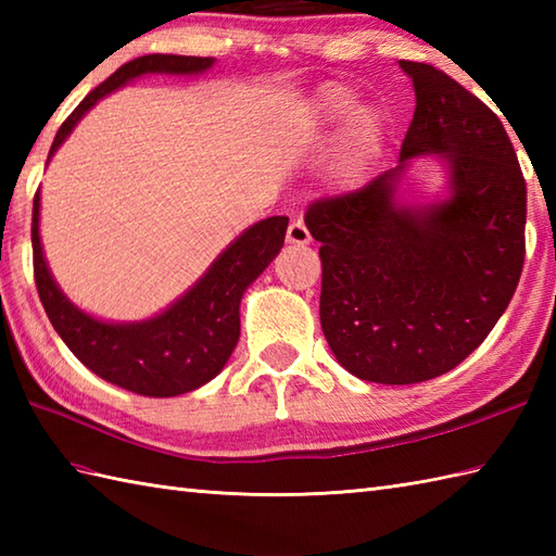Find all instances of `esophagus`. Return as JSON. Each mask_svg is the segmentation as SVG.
I'll use <instances>...</instances> for the list:
<instances>
[{"mask_svg": "<svg viewBox=\"0 0 556 556\" xmlns=\"http://www.w3.org/2000/svg\"><path fill=\"white\" fill-rule=\"evenodd\" d=\"M287 241H289L291 245H308L313 239H311L308 227H305V224H303L301 219H293V222L289 224V229H287Z\"/></svg>", "mask_w": 556, "mask_h": 556, "instance_id": "1", "label": "esophagus"}]
</instances>
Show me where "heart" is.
I'll return each instance as SVG.
<instances>
[{"mask_svg":"<svg viewBox=\"0 0 556 556\" xmlns=\"http://www.w3.org/2000/svg\"><path fill=\"white\" fill-rule=\"evenodd\" d=\"M353 104V96L349 88L341 86H327L323 88L320 98H317V108L325 112L329 119H339L344 116ZM384 143V126L380 114L370 108H358L351 114L346 124L344 140H341L339 155L334 162V181L351 191V188H358L365 179H368V172L372 162L380 155Z\"/></svg>","mask_w":556,"mask_h":556,"instance_id":"obj_1","label":"heart"}]
</instances>
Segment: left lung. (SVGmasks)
Instances as JSON below:
<instances>
[{"instance_id":"1","label":"left lung","mask_w":556,"mask_h":556,"mask_svg":"<svg viewBox=\"0 0 556 556\" xmlns=\"http://www.w3.org/2000/svg\"><path fill=\"white\" fill-rule=\"evenodd\" d=\"M416 112L399 167L305 212L320 241V323L365 382L416 384L468 358L497 325L526 260V179L502 122L430 64L406 62ZM440 154L450 198L408 208L395 188L408 159Z\"/></svg>"}]
</instances>
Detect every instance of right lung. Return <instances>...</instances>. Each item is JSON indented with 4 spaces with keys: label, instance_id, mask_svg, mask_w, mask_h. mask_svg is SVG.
<instances>
[{
    "label": "right lung",
    "instance_id": "1",
    "mask_svg": "<svg viewBox=\"0 0 556 556\" xmlns=\"http://www.w3.org/2000/svg\"><path fill=\"white\" fill-rule=\"evenodd\" d=\"M215 59L146 54L114 74L68 114L56 131L50 157L92 104L143 74H203ZM289 217L253 224L210 269L172 303L143 323H102L71 303L52 279L40 243V191L33 200V271L42 308L71 353L102 380L140 396H179L210 382L227 365L241 334L243 291L263 275L285 245Z\"/></svg>",
    "mask_w": 556,
    "mask_h": 556
}]
</instances>
